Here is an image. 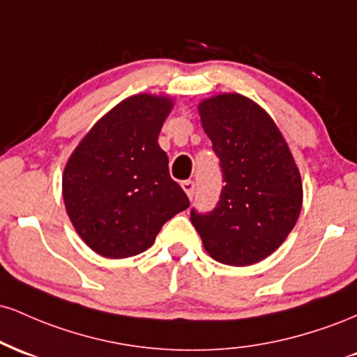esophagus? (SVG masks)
<instances>
[{"label": "esophagus", "instance_id": "obj_1", "mask_svg": "<svg viewBox=\"0 0 357 357\" xmlns=\"http://www.w3.org/2000/svg\"><path fill=\"white\" fill-rule=\"evenodd\" d=\"M181 188L184 190V192L188 195V198L192 199V195H195V183H192L191 179H188V181L181 183Z\"/></svg>", "mask_w": 357, "mask_h": 357}]
</instances>
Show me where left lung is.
Here are the masks:
<instances>
[{"mask_svg":"<svg viewBox=\"0 0 357 357\" xmlns=\"http://www.w3.org/2000/svg\"><path fill=\"white\" fill-rule=\"evenodd\" d=\"M204 132L223 173L216 208L191 211V223L211 258L247 267L272 255L296 227L302 179L273 119L240 93H218L198 105Z\"/></svg>","mask_w":357,"mask_h":357,"instance_id":"1","label":"left lung"}]
</instances>
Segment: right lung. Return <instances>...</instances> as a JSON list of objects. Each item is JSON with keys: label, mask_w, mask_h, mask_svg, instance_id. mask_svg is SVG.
Masks as SVG:
<instances>
[{"label": "right lung", "mask_w": 357, "mask_h": 357, "mask_svg": "<svg viewBox=\"0 0 357 357\" xmlns=\"http://www.w3.org/2000/svg\"><path fill=\"white\" fill-rule=\"evenodd\" d=\"M174 102L137 93L119 102L79 142L61 176L73 228L105 258L146 252L167 220L190 206L173 181L159 132Z\"/></svg>", "instance_id": "right-lung-1"}]
</instances>
